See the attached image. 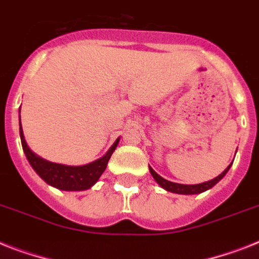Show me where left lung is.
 <instances>
[{"label":"left lung","instance_id":"left-lung-1","mask_svg":"<svg viewBox=\"0 0 259 259\" xmlns=\"http://www.w3.org/2000/svg\"><path fill=\"white\" fill-rule=\"evenodd\" d=\"M230 166H232V164H230V165L228 166V168H226V169L220 175V176H217L215 179H213V180L206 181V183L196 184V185H184V184H176V183H172V181L165 180V179H163L161 176H159V175H157V173L151 168V166H149V172H151V175H152L153 179L156 180V183L159 184V185H161L165 191L172 192V193H179V194H197V193H202V192L208 191V189H210L211 187H214L215 184L219 183L222 177L225 176L226 172L229 170Z\"/></svg>","mask_w":259,"mask_h":259}]
</instances>
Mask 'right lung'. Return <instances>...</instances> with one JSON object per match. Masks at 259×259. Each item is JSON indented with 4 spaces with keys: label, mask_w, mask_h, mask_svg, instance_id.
<instances>
[{
    "label": "right lung",
    "mask_w": 259,
    "mask_h": 259,
    "mask_svg": "<svg viewBox=\"0 0 259 259\" xmlns=\"http://www.w3.org/2000/svg\"><path fill=\"white\" fill-rule=\"evenodd\" d=\"M19 135H21L23 152L26 155L30 165L33 166V169L39 175L40 179H44L46 183L58 189H62V191H84V189L93 187L94 184L99 180L102 173L106 170L108 160L119 143V139H117L110 148V151L94 163L82 166H70L50 163V161L40 159L39 156L34 155L25 142L21 121H19Z\"/></svg>",
    "instance_id": "right-lung-1"
}]
</instances>
